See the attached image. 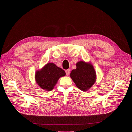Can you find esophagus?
<instances>
[{
    "label": "esophagus",
    "mask_w": 132,
    "mask_h": 132,
    "mask_svg": "<svg viewBox=\"0 0 132 132\" xmlns=\"http://www.w3.org/2000/svg\"><path fill=\"white\" fill-rule=\"evenodd\" d=\"M65 72H66V75H67V76H68V75L70 74V70L69 69H68L67 70H65Z\"/></svg>",
    "instance_id": "34e87169"
}]
</instances>
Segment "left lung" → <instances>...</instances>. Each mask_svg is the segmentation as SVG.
Instances as JSON below:
<instances>
[{
  "mask_svg": "<svg viewBox=\"0 0 132 132\" xmlns=\"http://www.w3.org/2000/svg\"><path fill=\"white\" fill-rule=\"evenodd\" d=\"M70 77L80 90L87 91L95 83L96 73L90 63L79 61L76 63V68L73 69Z\"/></svg>",
  "mask_w": 132,
  "mask_h": 132,
  "instance_id": "obj_1",
  "label": "left lung"
}]
</instances>
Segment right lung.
Masks as SVG:
<instances>
[{
    "label": "right lung",
    "mask_w": 132,
    "mask_h": 132,
    "mask_svg": "<svg viewBox=\"0 0 132 132\" xmlns=\"http://www.w3.org/2000/svg\"><path fill=\"white\" fill-rule=\"evenodd\" d=\"M65 71L52 63L46 64L42 69L35 72L37 84L46 91H51L61 77L65 76Z\"/></svg>",
    "instance_id": "right-lung-1"
}]
</instances>
